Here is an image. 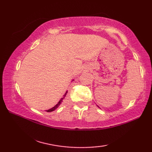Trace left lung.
<instances>
[{
	"instance_id": "1",
	"label": "left lung",
	"mask_w": 152,
	"mask_h": 152,
	"mask_svg": "<svg viewBox=\"0 0 152 152\" xmlns=\"http://www.w3.org/2000/svg\"><path fill=\"white\" fill-rule=\"evenodd\" d=\"M98 107H99V106H98Z\"/></svg>"
}]
</instances>
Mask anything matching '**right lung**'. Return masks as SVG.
I'll return each mask as SVG.
<instances>
[{
	"instance_id": "add662e5",
	"label": "right lung",
	"mask_w": 152,
	"mask_h": 152,
	"mask_svg": "<svg viewBox=\"0 0 152 152\" xmlns=\"http://www.w3.org/2000/svg\"><path fill=\"white\" fill-rule=\"evenodd\" d=\"M72 81H74V80H72ZM67 92H68V91H66V92H65V93H64V95H63V96L62 98H61V99H60V101L58 102V103L57 104H56L53 107H52L51 108H50V109H49V110H46V112H53V111H54L55 110H56L58 107H59V106H60V104H61V103H62V102H63V100L64 99V97H65V96L66 95V93H67Z\"/></svg>"
}]
</instances>
